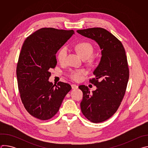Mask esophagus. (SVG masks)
<instances>
[{
	"label": "esophagus",
	"instance_id": "1",
	"mask_svg": "<svg viewBox=\"0 0 148 148\" xmlns=\"http://www.w3.org/2000/svg\"><path fill=\"white\" fill-rule=\"evenodd\" d=\"M71 88H72V89H77V88H78V86H77L76 84H72Z\"/></svg>",
	"mask_w": 148,
	"mask_h": 148
}]
</instances>
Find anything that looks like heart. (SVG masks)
Segmentation results:
<instances>
[{
    "mask_svg": "<svg viewBox=\"0 0 148 148\" xmlns=\"http://www.w3.org/2000/svg\"><path fill=\"white\" fill-rule=\"evenodd\" d=\"M75 49L83 59L90 58L94 53L93 46L87 42H82L77 44L75 46ZM67 56V49L66 47H64L59 51L57 58L60 62H63L65 61ZM86 74L87 71L84 69H77L71 70L69 75L72 79L78 81L81 80Z\"/></svg>",
    "mask_w": 148,
    "mask_h": 148,
    "instance_id": "heart-1",
    "label": "heart"
}]
</instances>
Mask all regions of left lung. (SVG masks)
I'll return each mask as SVG.
<instances>
[{"instance_id": "8db88e82", "label": "left lung", "mask_w": 148, "mask_h": 148, "mask_svg": "<svg viewBox=\"0 0 148 148\" xmlns=\"http://www.w3.org/2000/svg\"><path fill=\"white\" fill-rule=\"evenodd\" d=\"M81 35L95 40L101 50L99 64L93 72L95 78L90 82L97 87L90 91L81 85L83 92L81 110L89 121L102 122L117 111L123 98L129 79V69L126 53L121 42L102 28L94 27L77 30Z\"/></svg>"}]
</instances>
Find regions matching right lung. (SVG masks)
<instances>
[{
	"label": "right lung",
	"instance_id": "1",
	"mask_svg": "<svg viewBox=\"0 0 148 148\" xmlns=\"http://www.w3.org/2000/svg\"><path fill=\"white\" fill-rule=\"evenodd\" d=\"M74 34L73 30L42 28L26 38L21 50L16 69L20 98L33 116L47 120L58 111L70 84L49 81L50 69L57 63L58 50Z\"/></svg>",
	"mask_w": 148,
	"mask_h": 148
}]
</instances>
